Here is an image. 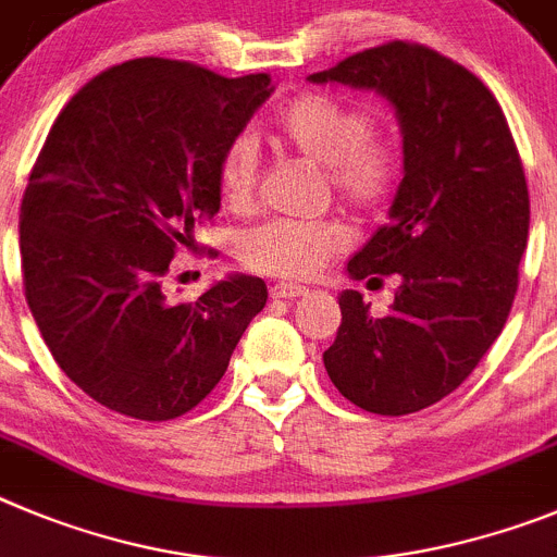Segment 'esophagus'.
I'll return each mask as SVG.
<instances>
[{"label":"esophagus","mask_w":557,"mask_h":557,"mask_svg":"<svg viewBox=\"0 0 557 557\" xmlns=\"http://www.w3.org/2000/svg\"><path fill=\"white\" fill-rule=\"evenodd\" d=\"M308 294V288L305 285H294V283H277L272 285V297L274 299H299Z\"/></svg>","instance_id":"1"}]
</instances>
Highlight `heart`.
<instances>
[{
	"instance_id": "b5f03b06",
	"label": "heart",
	"mask_w": 557,
	"mask_h": 557,
	"mask_svg": "<svg viewBox=\"0 0 557 557\" xmlns=\"http://www.w3.org/2000/svg\"><path fill=\"white\" fill-rule=\"evenodd\" d=\"M363 104L324 91H305L274 116V135L285 149L324 166L330 191L363 216H380L397 197L405 152L399 138L377 133ZM216 185L230 210H249L258 194V152L249 138H233L216 163ZM352 242L341 219L290 222L272 219L242 238L238 258L249 272L308 280Z\"/></svg>"
}]
</instances>
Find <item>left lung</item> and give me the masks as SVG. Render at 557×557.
<instances>
[{"label":"left lung","mask_w":557,"mask_h":557,"mask_svg":"<svg viewBox=\"0 0 557 557\" xmlns=\"http://www.w3.org/2000/svg\"><path fill=\"white\" fill-rule=\"evenodd\" d=\"M310 79L374 88L397 108L405 177L347 272L403 285L380 319L358 290L341 294L324 369L369 413H416L453 394L508 322L530 227L522 158L483 79L424 44H380Z\"/></svg>","instance_id":"1"}]
</instances>
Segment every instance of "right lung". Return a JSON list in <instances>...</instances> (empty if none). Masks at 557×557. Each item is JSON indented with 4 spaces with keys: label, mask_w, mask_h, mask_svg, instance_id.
I'll use <instances>...</instances> for the list:
<instances>
[{
    "label": "right lung",
    "mask_w": 557,
    "mask_h": 557,
    "mask_svg": "<svg viewBox=\"0 0 557 557\" xmlns=\"http://www.w3.org/2000/svg\"><path fill=\"white\" fill-rule=\"evenodd\" d=\"M269 83L138 58L54 119L22 199L24 297L60 369L104 408L141 422L197 408L267 305L260 277L235 274L197 302H172L163 277L219 213V154Z\"/></svg>",
    "instance_id": "obj_1"
}]
</instances>
